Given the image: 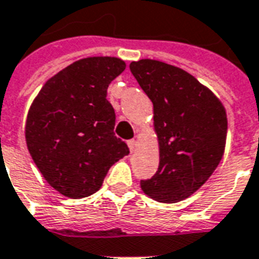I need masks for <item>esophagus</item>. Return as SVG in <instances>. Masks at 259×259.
<instances>
[{"label":"esophagus","mask_w":259,"mask_h":259,"mask_svg":"<svg viewBox=\"0 0 259 259\" xmlns=\"http://www.w3.org/2000/svg\"><path fill=\"white\" fill-rule=\"evenodd\" d=\"M127 145H129L130 152H135L139 144H137V141H136V140H129V141H127Z\"/></svg>","instance_id":"obj_1"}]
</instances>
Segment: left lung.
<instances>
[{
    "label": "left lung",
    "mask_w": 259,
    "mask_h": 259,
    "mask_svg": "<svg viewBox=\"0 0 259 259\" xmlns=\"http://www.w3.org/2000/svg\"><path fill=\"white\" fill-rule=\"evenodd\" d=\"M130 71L154 104L159 143L158 171L141 180L143 192L160 203L189 198L221 162L227 143V111L208 88L178 67L143 59Z\"/></svg>",
    "instance_id": "obj_1"
}]
</instances>
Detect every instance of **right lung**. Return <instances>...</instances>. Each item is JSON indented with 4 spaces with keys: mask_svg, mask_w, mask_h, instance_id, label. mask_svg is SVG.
<instances>
[{
    "mask_svg": "<svg viewBox=\"0 0 259 259\" xmlns=\"http://www.w3.org/2000/svg\"><path fill=\"white\" fill-rule=\"evenodd\" d=\"M126 68L118 57L74 61L47 83L28 110V152L52 188L71 199L97 192L129 148L114 133L115 111L107 89Z\"/></svg>",
    "mask_w": 259,
    "mask_h": 259,
    "instance_id": "obj_1",
    "label": "right lung"
}]
</instances>
